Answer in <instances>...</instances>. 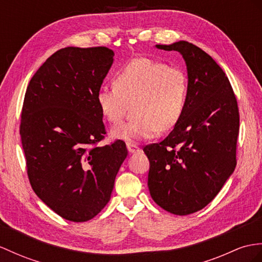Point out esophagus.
<instances>
[{"mask_svg": "<svg viewBox=\"0 0 262 262\" xmlns=\"http://www.w3.org/2000/svg\"><path fill=\"white\" fill-rule=\"evenodd\" d=\"M126 148H127V151H129L130 153H137L140 151L139 146L133 144V143H126Z\"/></svg>", "mask_w": 262, "mask_h": 262, "instance_id": "1", "label": "esophagus"}]
</instances>
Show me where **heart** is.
Masks as SVG:
<instances>
[{"label":"heart","mask_w":262,"mask_h":262,"mask_svg":"<svg viewBox=\"0 0 262 262\" xmlns=\"http://www.w3.org/2000/svg\"><path fill=\"white\" fill-rule=\"evenodd\" d=\"M114 86H102L97 104L104 119L112 124L122 121L127 104L135 102V120L113 127V139L126 142L155 138L180 122L189 95V80L180 67L135 57L121 67L114 75Z\"/></svg>","instance_id":"heart-1"}]
</instances>
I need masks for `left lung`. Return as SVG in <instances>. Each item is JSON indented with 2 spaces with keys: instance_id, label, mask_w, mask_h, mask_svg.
<instances>
[{
  "instance_id": "8db88e82",
  "label": "left lung",
  "mask_w": 262,
  "mask_h": 262,
  "mask_svg": "<svg viewBox=\"0 0 262 262\" xmlns=\"http://www.w3.org/2000/svg\"><path fill=\"white\" fill-rule=\"evenodd\" d=\"M157 49L179 52L187 66L189 95L183 116L160 143L145 145L148 187L165 211L187 215L211 202L235 168L237 99L226 73L205 51L187 41Z\"/></svg>"
}]
</instances>
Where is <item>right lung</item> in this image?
I'll list each match as a JSON object with an SVG mask.
<instances>
[{
	"label": "right lung",
	"mask_w": 262,
	"mask_h": 262,
	"mask_svg": "<svg viewBox=\"0 0 262 262\" xmlns=\"http://www.w3.org/2000/svg\"><path fill=\"white\" fill-rule=\"evenodd\" d=\"M105 47L56 51L25 92L20 135L36 195L62 218L84 222L110 201L127 156L121 140L97 145L105 127L97 93L113 63Z\"/></svg>",
	"instance_id": "obj_1"
}]
</instances>
